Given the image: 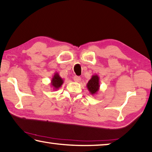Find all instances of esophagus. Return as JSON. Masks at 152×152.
I'll list each match as a JSON object with an SVG mask.
<instances>
[{
    "label": "esophagus",
    "mask_w": 152,
    "mask_h": 152,
    "mask_svg": "<svg viewBox=\"0 0 152 152\" xmlns=\"http://www.w3.org/2000/svg\"><path fill=\"white\" fill-rule=\"evenodd\" d=\"M73 79H74L75 81H76V82H79V81H81V78L78 76H75Z\"/></svg>",
    "instance_id": "esophagus-1"
}]
</instances>
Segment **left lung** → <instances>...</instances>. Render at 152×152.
Listing matches in <instances>:
<instances>
[{
  "instance_id": "8db88e82",
  "label": "left lung",
  "mask_w": 152,
  "mask_h": 152,
  "mask_svg": "<svg viewBox=\"0 0 152 152\" xmlns=\"http://www.w3.org/2000/svg\"><path fill=\"white\" fill-rule=\"evenodd\" d=\"M87 88L90 92V94L94 95L97 94V92L100 90L99 77L97 75H92L91 79L88 81L87 83Z\"/></svg>"
}]
</instances>
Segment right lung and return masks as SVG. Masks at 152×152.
Segmentation results:
<instances>
[{
	"mask_svg": "<svg viewBox=\"0 0 152 152\" xmlns=\"http://www.w3.org/2000/svg\"><path fill=\"white\" fill-rule=\"evenodd\" d=\"M64 83V80L59 75V74L58 73H55L53 75V77L51 80V86L53 88V90H57L61 87L62 85Z\"/></svg>",
	"mask_w": 152,
	"mask_h": 152,
	"instance_id": "add662e5",
	"label": "right lung"
}]
</instances>
